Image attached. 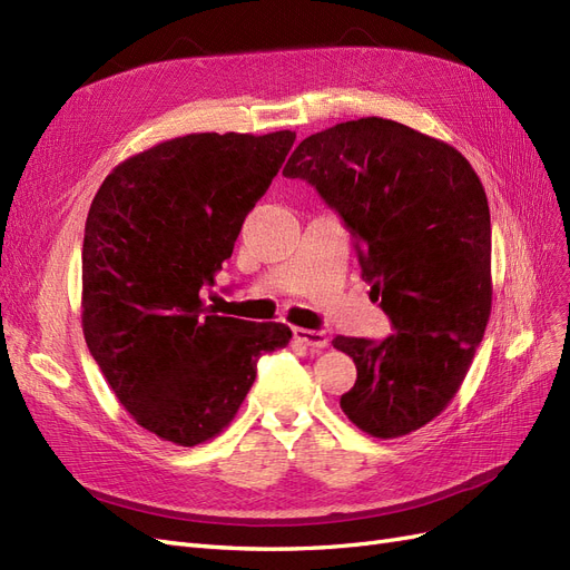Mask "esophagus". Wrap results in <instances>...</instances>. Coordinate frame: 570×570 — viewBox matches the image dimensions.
Here are the masks:
<instances>
[{"label":"esophagus","mask_w":570,"mask_h":570,"mask_svg":"<svg viewBox=\"0 0 570 570\" xmlns=\"http://www.w3.org/2000/svg\"><path fill=\"white\" fill-rule=\"evenodd\" d=\"M295 340H299V342H304L306 347H312V350H325L327 347V335L325 333H321V331H306V327H295Z\"/></svg>","instance_id":"34e87169"}]
</instances>
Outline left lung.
I'll return each instance as SVG.
<instances>
[{
  "mask_svg": "<svg viewBox=\"0 0 570 570\" xmlns=\"http://www.w3.org/2000/svg\"><path fill=\"white\" fill-rule=\"evenodd\" d=\"M285 178L318 189L356 237L371 297L394 333L333 340L356 364L340 396L373 438L423 428L459 392L492 308V226L485 189L461 151L387 118L308 135Z\"/></svg>",
  "mask_w": 570,
  "mask_h": 570,
  "instance_id": "1",
  "label": "left lung"
}]
</instances>
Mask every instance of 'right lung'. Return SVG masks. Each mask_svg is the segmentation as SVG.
Listing matches in <instances>:
<instances>
[{
    "label": "right lung",
    "instance_id": "add662e5",
    "mask_svg": "<svg viewBox=\"0 0 570 570\" xmlns=\"http://www.w3.org/2000/svg\"><path fill=\"white\" fill-rule=\"evenodd\" d=\"M295 132H193L118 164L82 239V333L118 402L157 438L195 446L223 433L283 323L218 316L202 299Z\"/></svg>",
    "mask_w": 570,
    "mask_h": 570
}]
</instances>
